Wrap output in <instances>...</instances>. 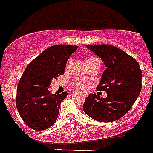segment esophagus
Returning a JSON list of instances; mask_svg holds the SVG:
<instances>
[{"instance_id":"34e87169","label":"esophagus","mask_w":153,"mask_h":153,"mask_svg":"<svg viewBox=\"0 0 153 153\" xmlns=\"http://www.w3.org/2000/svg\"><path fill=\"white\" fill-rule=\"evenodd\" d=\"M85 96H86V95H85Z\"/></svg>"}]
</instances>
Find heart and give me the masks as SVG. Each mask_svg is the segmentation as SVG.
Here are the masks:
<instances>
[{
    "instance_id": "heart-1",
    "label": "heart",
    "mask_w": 153,
    "mask_h": 153,
    "mask_svg": "<svg viewBox=\"0 0 153 153\" xmlns=\"http://www.w3.org/2000/svg\"><path fill=\"white\" fill-rule=\"evenodd\" d=\"M74 86H75V87H79L80 89H84V86L81 84V83L79 82V81H75V82H74Z\"/></svg>"
}]
</instances>
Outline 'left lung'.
Here are the masks:
<instances>
[{"label": "left lung", "mask_w": 153, "mask_h": 153, "mask_svg": "<svg viewBox=\"0 0 153 153\" xmlns=\"http://www.w3.org/2000/svg\"><path fill=\"white\" fill-rule=\"evenodd\" d=\"M86 47L101 58L106 67L96 89L105 91L107 97L100 98L90 93L83 109L95 121H115L129 112L140 95L142 72L136 60L119 48L108 44Z\"/></svg>", "instance_id": "1"}]
</instances>
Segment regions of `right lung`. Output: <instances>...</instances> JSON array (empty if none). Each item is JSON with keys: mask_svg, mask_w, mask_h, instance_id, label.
<instances>
[{"mask_svg": "<svg viewBox=\"0 0 153 153\" xmlns=\"http://www.w3.org/2000/svg\"><path fill=\"white\" fill-rule=\"evenodd\" d=\"M78 46L60 44L43 51L24 70L17 87L16 106L25 124L34 130H44L58 118L67 92L52 95L53 78L64 73L67 62Z\"/></svg>", "mask_w": 153, "mask_h": 153, "instance_id": "1", "label": "right lung"}]
</instances>
